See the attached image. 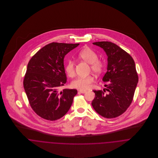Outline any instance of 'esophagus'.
<instances>
[{
    "mask_svg": "<svg viewBox=\"0 0 158 158\" xmlns=\"http://www.w3.org/2000/svg\"><path fill=\"white\" fill-rule=\"evenodd\" d=\"M78 92H80V93H81V94H84V93L86 92V90H78Z\"/></svg>",
    "mask_w": 158,
    "mask_h": 158,
    "instance_id": "34e87169",
    "label": "esophagus"
}]
</instances>
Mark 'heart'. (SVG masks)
Masks as SVG:
<instances>
[{"label": "heart", "instance_id": "b5f03b06", "mask_svg": "<svg viewBox=\"0 0 158 158\" xmlns=\"http://www.w3.org/2000/svg\"><path fill=\"white\" fill-rule=\"evenodd\" d=\"M78 57L84 61L90 64L91 71L95 74H100L102 72L104 64L102 61L98 60L97 54L90 48L86 47L82 49L78 54ZM65 70L69 77H73L75 74V64L73 61L69 60L65 64ZM94 78L91 75L86 77H78L72 81L73 88L80 90H86L90 87Z\"/></svg>", "mask_w": 158, "mask_h": 158}]
</instances>
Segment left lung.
I'll return each mask as SVG.
<instances>
[{"mask_svg":"<svg viewBox=\"0 0 158 158\" xmlns=\"http://www.w3.org/2000/svg\"><path fill=\"white\" fill-rule=\"evenodd\" d=\"M105 52L108 56L107 72L102 80L106 88L94 90L92 102L94 110L105 118H112L122 114L131 105L138 83V75L133 58L111 42L93 43ZM106 90L109 92L104 94Z\"/></svg>","mask_w":158,"mask_h":158,"instance_id":"8db88e82","label":"left lung"}]
</instances>
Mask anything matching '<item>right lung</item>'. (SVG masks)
<instances>
[{
  "label": "right lung",
  "mask_w": 158,
  "mask_h": 158,
  "mask_svg": "<svg viewBox=\"0 0 158 158\" xmlns=\"http://www.w3.org/2000/svg\"><path fill=\"white\" fill-rule=\"evenodd\" d=\"M79 44L52 43L43 47L30 60L23 88L33 110L41 117L56 120L69 110L77 89L59 88L67 77L64 66L66 54Z\"/></svg>",
  "instance_id": "obj_1"
}]
</instances>
